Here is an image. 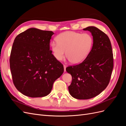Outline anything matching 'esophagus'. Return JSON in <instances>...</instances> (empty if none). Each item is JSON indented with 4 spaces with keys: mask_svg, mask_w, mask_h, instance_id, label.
I'll use <instances>...</instances> for the list:
<instances>
[{
    "mask_svg": "<svg viewBox=\"0 0 126 126\" xmlns=\"http://www.w3.org/2000/svg\"><path fill=\"white\" fill-rule=\"evenodd\" d=\"M66 67H67V66L65 65V64H64V65H63V68H64V72H66Z\"/></svg>",
    "mask_w": 126,
    "mask_h": 126,
    "instance_id": "obj_1",
    "label": "esophagus"
}]
</instances>
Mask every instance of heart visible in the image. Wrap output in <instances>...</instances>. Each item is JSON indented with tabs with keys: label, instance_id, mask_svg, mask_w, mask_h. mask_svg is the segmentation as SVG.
<instances>
[{
	"label": "heart",
	"instance_id": "1",
	"mask_svg": "<svg viewBox=\"0 0 126 126\" xmlns=\"http://www.w3.org/2000/svg\"><path fill=\"white\" fill-rule=\"evenodd\" d=\"M56 40L57 42L52 41L50 43L55 58L60 61L66 54L70 63L73 64L81 63L87 58L91 50L94 42L90 33L72 31L60 33L57 36Z\"/></svg>",
	"mask_w": 126,
	"mask_h": 126
}]
</instances>
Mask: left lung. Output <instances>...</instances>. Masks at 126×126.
<instances>
[{"label": "left lung", "mask_w": 126, "mask_h": 126, "mask_svg": "<svg viewBox=\"0 0 126 126\" xmlns=\"http://www.w3.org/2000/svg\"><path fill=\"white\" fill-rule=\"evenodd\" d=\"M83 30L92 34L91 50L81 63L66 68L72 76L68 90L71 96L78 99H89L104 91L109 84L113 67L111 45L108 36L94 26Z\"/></svg>", "instance_id": "left-lung-1"}]
</instances>
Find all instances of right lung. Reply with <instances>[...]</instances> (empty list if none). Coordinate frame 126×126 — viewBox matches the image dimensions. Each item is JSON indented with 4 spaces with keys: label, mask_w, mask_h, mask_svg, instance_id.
<instances>
[{
    "label": "right lung",
    "mask_w": 126,
    "mask_h": 126,
    "mask_svg": "<svg viewBox=\"0 0 126 126\" xmlns=\"http://www.w3.org/2000/svg\"><path fill=\"white\" fill-rule=\"evenodd\" d=\"M51 31L29 28L15 38L10 57L15 86L26 96L36 98L50 94L53 83L63 74V64L50 50Z\"/></svg>",
    "instance_id": "obj_1"
}]
</instances>
